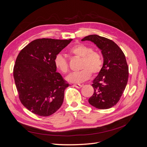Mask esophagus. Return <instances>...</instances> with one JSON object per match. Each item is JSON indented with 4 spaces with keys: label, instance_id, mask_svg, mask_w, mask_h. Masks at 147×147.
<instances>
[{
    "label": "esophagus",
    "instance_id": "esophagus-1",
    "mask_svg": "<svg viewBox=\"0 0 147 147\" xmlns=\"http://www.w3.org/2000/svg\"><path fill=\"white\" fill-rule=\"evenodd\" d=\"M73 86H75V87H76L77 88H78V89L81 88L82 87V84H73Z\"/></svg>",
    "mask_w": 147,
    "mask_h": 147
}]
</instances>
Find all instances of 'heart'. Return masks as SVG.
<instances>
[{"label": "heart", "instance_id": "1", "mask_svg": "<svg viewBox=\"0 0 147 147\" xmlns=\"http://www.w3.org/2000/svg\"><path fill=\"white\" fill-rule=\"evenodd\" d=\"M70 55L81 58L80 69L78 72L70 74L67 77V80L72 83H80L87 80L91 74H98L103 66V59L98 51H94L92 47L83 43H78L71 47L69 51ZM54 64L57 70L63 74L69 71L68 61L61 54H57L54 59Z\"/></svg>", "mask_w": 147, "mask_h": 147}]
</instances>
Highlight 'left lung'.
<instances>
[{"instance_id": "8db88e82", "label": "left lung", "mask_w": 147, "mask_h": 147, "mask_svg": "<svg viewBox=\"0 0 147 147\" xmlns=\"http://www.w3.org/2000/svg\"><path fill=\"white\" fill-rule=\"evenodd\" d=\"M85 40L95 43L104 57L102 70L92 82L94 93L88 102L97 109H110L118 103L127 83L129 68L125 55L112 40L90 35L82 40Z\"/></svg>"}]
</instances>
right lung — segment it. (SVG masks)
<instances>
[{
	"instance_id": "right-lung-1",
	"label": "right lung",
	"mask_w": 147,
	"mask_h": 147,
	"mask_svg": "<svg viewBox=\"0 0 147 147\" xmlns=\"http://www.w3.org/2000/svg\"><path fill=\"white\" fill-rule=\"evenodd\" d=\"M72 40L36 39L18 55L13 77L21 104L32 113L48 117L63 104L69 84L56 72L54 59Z\"/></svg>"
}]
</instances>
